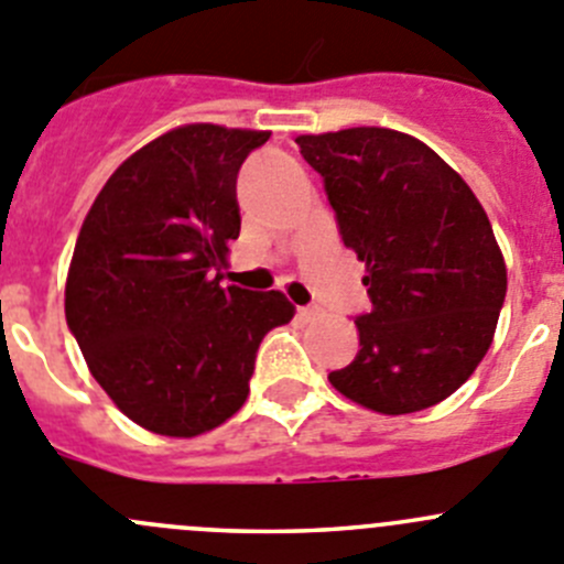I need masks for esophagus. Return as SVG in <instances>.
Segmentation results:
<instances>
[{"mask_svg":"<svg viewBox=\"0 0 564 564\" xmlns=\"http://www.w3.org/2000/svg\"><path fill=\"white\" fill-rule=\"evenodd\" d=\"M318 313H321L318 307H299V310H296L299 321H304V324H307V321H315V318H318Z\"/></svg>","mask_w":564,"mask_h":564,"instance_id":"esophagus-1","label":"esophagus"}]
</instances>
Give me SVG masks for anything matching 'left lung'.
<instances>
[{
    "mask_svg": "<svg viewBox=\"0 0 564 564\" xmlns=\"http://www.w3.org/2000/svg\"><path fill=\"white\" fill-rule=\"evenodd\" d=\"M324 180L340 238L366 262L371 313L329 382L382 415L448 399L481 362L507 296L490 218L426 143L384 127L296 138Z\"/></svg>",
    "mask_w": 564,
    "mask_h": 564,
    "instance_id": "left-lung-1",
    "label": "left lung"
}]
</instances>
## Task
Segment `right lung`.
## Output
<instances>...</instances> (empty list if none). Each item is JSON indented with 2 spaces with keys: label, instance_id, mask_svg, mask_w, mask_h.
I'll return each instance as SVG.
<instances>
[{
  "label": "right lung",
  "instance_id": "right-lung-1",
  "mask_svg": "<svg viewBox=\"0 0 564 564\" xmlns=\"http://www.w3.org/2000/svg\"><path fill=\"white\" fill-rule=\"evenodd\" d=\"M271 132L187 124L118 165L85 216L66 321L90 373L138 426L196 437L243 406L279 291L221 288L240 235L238 171Z\"/></svg>",
  "mask_w": 564,
  "mask_h": 564
}]
</instances>
